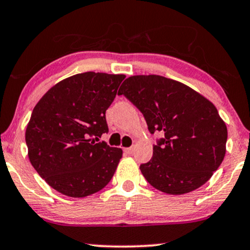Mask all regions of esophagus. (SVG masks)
I'll return each instance as SVG.
<instances>
[{
    "label": "esophagus",
    "instance_id": "esophagus-1",
    "mask_svg": "<svg viewBox=\"0 0 250 250\" xmlns=\"http://www.w3.org/2000/svg\"><path fill=\"white\" fill-rule=\"evenodd\" d=\"M125 150V153L126 154H132L133 153V147H128V148H125L124 149Z\"/></svg>",
    "mask_w": 250,
    "mask_h": 250
}]
</instances>
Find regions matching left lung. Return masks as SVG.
<instances>
[{
    "mask_svg": "<svg viewBox=\"0 0 250 250\" xmlns=\"http://www.w3.org/2000/svg\"><path fill=\"white\" fill-rule=\"evenodd\" d=\"M118 95L140 110L151 134H164L154 145L151 160L140 165L151 186L181 195L211 178L224 160L228 128L209 100L156 74L127 78Z\"/></svg>",
    "mask_w": 250,
    "mask_h": 250,
    "instance_id": "left-lung-1",
    "label": "left lung"
}]
</instances>
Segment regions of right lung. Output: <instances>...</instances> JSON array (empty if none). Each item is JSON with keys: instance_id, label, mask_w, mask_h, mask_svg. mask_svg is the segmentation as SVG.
Returning <instances> with one entry per match:
<instances>
[{"instance_id": "add662e5", "label": "right lung", "mask_w": 250, "mask_h": 250, "mask_svg": "<svg viewBox=\"0 0 250 250\" xmlns=\"http://www.w3.org/2000/svg\"><path fill=\"white\" fill-rule=\"evenodd\" d=\"M124 79V74H76L51 87L34 106L25 133L28 158L57 192L85 197L111 180L123 150L96 141L109 131L105 111Z\"/></svg>"}]
</instances>
